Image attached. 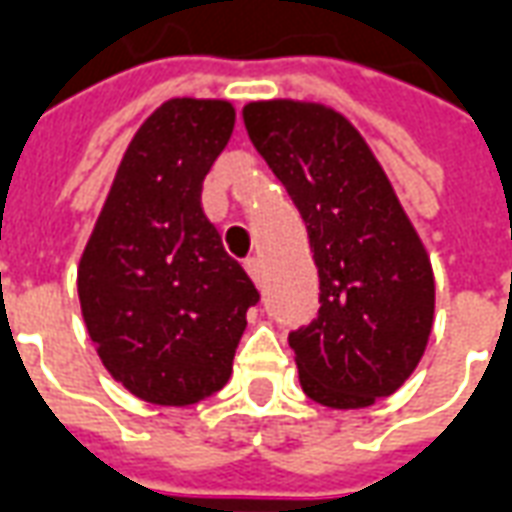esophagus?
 Wrapping results in <instances>:
<instances>
[{
  "label": "esophagus",
  "instance_id": "34e87169",
  "mask_svg": "<svg viewBox=\"0 0 512 512\" xmlns=\"http://www.w3.org/2000/svg\"><path fill=\"white\" fill-rule=\"evenodd\" d=\"M245 270H248V275H250V278H253V284L262 286L264 267H262V262L256 259V256H253V259H248V262H245Z\"/></svg>",
  "mask_w": 512,
  "mask_h": 512
}]
</instances>
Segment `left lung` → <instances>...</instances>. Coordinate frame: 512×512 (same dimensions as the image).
Here are the masks:
<instances>
[{"mask_svg": "<svg viewBox=\"0 0 512 512\" xmlns=\"http://www.w3.org/2000/svg\"><path fill=\"white\" fill-rule=\"evenodd\" d=\"M306 220L320 311L289 333L308 400L369 408L411 378L433 331V264L361 132L320 101L267 99L242 110Z\"/></svg>", "mask_w": 512, "mask_h": 512, "instance_id": "1", "label": "left lung"}]
</instances>
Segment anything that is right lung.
Listing matches in <instances>:
<instances>
[{"instance_id": "right-lung-1", "label": "right lung", "mask_w": 512, "mask_h": 512, "mask_svg": "<svg viewBox=\"0 0 512 512\" xmlns=\"http://www.w3.org/2000/svg\"><path fill=\"white\" fill-rule=\"evenodd\" d=\"M226 99H168L134 132L76 267L101 364L151 405H195L231 378L259 292L201 206L228 146Z\"/></svg>"}]
</instances>
